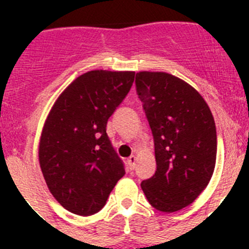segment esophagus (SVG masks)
<instances>
[{
    "label": "esophagus",
    "mask_w": 249,
    "mask_h": 249,
    "mask_svg": "<svg viewBox=\"0 0 249 249\" xmlns=\"http://www.w3.org/2000/svg\"><path fill=\"white\" fill-rule=\"evenodd\" d=\"M136 163H137V156L136 155H132L130 158H128V164H129V166H130V169H134Z\"/></svg>",
    "instance_id": "esophagus-1"
}]
</instances>
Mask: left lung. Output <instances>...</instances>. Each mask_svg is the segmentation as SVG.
<instances>
[{"label":"left lung","mask_w":249,"mask_h":249,"mask_svg":"<svg viewBox=\"0 0 249 249\" xmlns=\"http://www.w3.org/2000/svg\"><path fill=\"white\" fill-rule=\"evenodd\" d=\"M138 97L155 142L156 172L142 181L148 203L177 212L195 201L212 178L217 156L214 119L196 89L166 72H138Z\"/></svg>","instance_id":"8db88e82"}]
</instances>
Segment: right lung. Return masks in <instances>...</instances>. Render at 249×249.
<instances>
[{"instance_id": "obj_1", "label": "right lung", "mask_w": 249, "mask_h": 249, "mask_svg": "<svg viewBox=\"0 0 249 249\" xmlns=\"http://www.w3.org/2000/svg\"><path fill=\"white\" fill-rule=\"evenodd\" d=\"M134 75L86 72L62 91L45 120L38 143L41 172L53 196L71 213L99 212L125 174L106 126L129 93Z\"/></svg>"}]
</instances>
